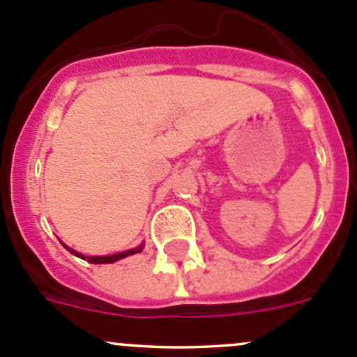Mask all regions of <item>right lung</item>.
Masks as SVG:
<instances>
[{
	"mask_svg": "<svg viewBox=\"0 0 357 357\" xmlns=\"http://www.w3.org/2000/svg\"><path fill=\"white\" fill-rule=\"evenodd\" d=\"M66 248H67L68 252H70V254L77 255V257L88 259V262H91V264H112V262L119 261V259H124V257H128V255H132V254H138V252H142L143 250V243H142V245L136 247V248H131V250L121 252V254H114V255H91V257H86V255H82V254H79V252L72 250V248H68L67 245H66Z\"/></svg>",
	"mask_w": 357,
	"mask_h": 357,
	"instance_id": "add662e5",
	"label": "right lung"
}]
</instances>
